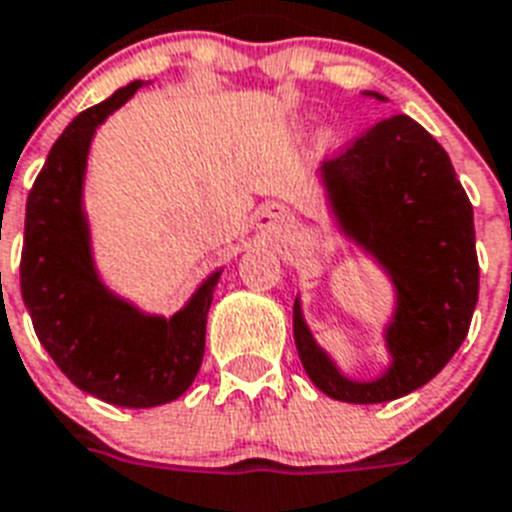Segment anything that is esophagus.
Here are the masks:
<instances>
[{
	"label": "esophagus",
	"mask_w": 512,
	"mask_h": 512,
	"mask_svg": "<svg viewBox=\"0 0 512 512\" xmlns=\"http://www.w3.org/2000/svg\"><path fill=\"white\" fill-rule=\"evenodd\" d=\"M256 224H259L261 232L280 237L282 232H288L290 227H293V214H290V208H285L282 203H267V206H261V211L256 214Z\"/></svg>",
	"instance_id": "34e87169"
}]
</instances>
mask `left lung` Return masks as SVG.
Masks as SVG:
<instances>
[{
    "label": "left lung",
    "mask_w": 512,
    "mask_h": 512,
    "mask_svg": "<svg viewBox=\"0 0 512 512\" xmlns=\"http://www.w3.org/2000/svg\"><path fill=\"white\" fill-rule=\"evenodd\" d=\"M322 182L341 230L394 280L396 312L386 327L394 362L380 378L349 380L314 343L296 301L298 357L330 399L391 402L439 375L468 335L478 301L473 206L447 150L410 116L383 118L359 134L322 163Z\"/></svg>",
    "instance_id": "obj_1"
}]
</instances>
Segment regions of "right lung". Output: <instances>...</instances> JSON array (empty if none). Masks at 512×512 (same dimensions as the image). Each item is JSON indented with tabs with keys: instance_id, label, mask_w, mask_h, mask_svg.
<instances>
[{
	"instance_id": "add662e5",
	"label": "right lung",
	"mask_w": 512,
	"mask_h": 512,
	"mask_svg": "<svg viewBox=\"0 0 512 512\" xmlns=\"http://www.w3.org/2000/svg\"><path fill=\"white\" fill-rule=\"evenodd\" d=\"M132 81L71 121L49 150L26 203L20 293L36 338L81 391L118 407H158L185 394L206 351V317L222 272L208 277L174 317L142 314L94 272L81 208L94 129L124 105Z\"/></svg>"
}]
</instances>
